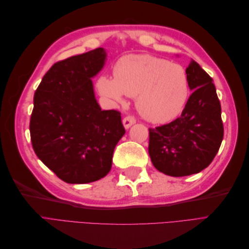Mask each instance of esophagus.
Instances as JSON below:
<instances>
[{"label":"esophagus","instance_id":"1","mask_svg":"<svg viewBox=\"0 0 249 249\" xmlns=\"http://www.w3.org/2000/svg\"><path fill=\"white\" fill-rule=\"evenodd\" d=\"M123 124H124L125 129H129L131 125H133L134 124H136V118H135L134 116H131V115L125 116L123 120Z\"/></svg>","mask_w":249,"mask_h":249}]
</instances>
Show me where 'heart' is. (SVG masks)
I'll return each mask as SVG.
<instances>
[{"instance_id": "b5f03b06", "label": "heart", "mask_w": 249, "mask_h": 249, "mask_svg": "<svg viewBox=\"0 0 249 249\" xmlns=\"http://www.w3.org/2000/svg\"><path fill=\"white\" fill-rule=\"evenodd\" d=\"M113 74L99 77V92L114 102H123L124 94L137 95V108L149 122L168 123L185 108L189 83L179 64L150 55H127L116 62Z\"/></svg>"}]
</instances>
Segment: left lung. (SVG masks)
<instances>
[{"instance_id":"obj_1","label":"left lung","mask_w":249,"mask_h":249,"mask_svg":"<svg viewBox=\"0 0 249 249\" xmlns=\"http://www.w3.org/2000/svg\"><path fill=\"white\" fill-rule=\"evenodd\" d=\"M186 73L193 92L182 115L148 129V153L154 166L171 177L190 176L207 168L223 139L221 106L213 79L194 60Z\"/></svg>"}]
</instances>
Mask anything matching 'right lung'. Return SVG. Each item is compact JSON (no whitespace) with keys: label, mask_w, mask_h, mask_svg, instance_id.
<instances>
[{"label":"right lung","mask_w":249,"mask_h":249,"mask_svg":"<svg viewBox=\"0 0 249 249\" xmlns=\"http://www.w3.org/2000/svg\"><path fill=\"white\" fill-rule=\"evenodd\" d=\"M107 54L97 48L61 60L44 74L34 94L30 135L35 154L62 180L95 182L108 175L125 130L120 112L102 110L91 78Z\"/></svg>","instance_id":"1"}]
</instances>
